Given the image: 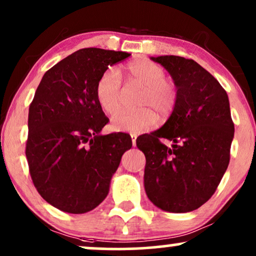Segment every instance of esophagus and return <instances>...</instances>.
<instances>
[{"label":"esophagus","instance_id":"obj_1","mask_svg":"<svg viewBox=\"0 0 256 256\" xmlns=\"http://www.w3.org/2000/svg\"><path fill=\"white\" fill-rule=\"evenodd\" d=\"M130 138H132V146H136V138H138V135L136 134H130Z\"/></svg>","mask_w":256,"mask_h":256}]
</instances>
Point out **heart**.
Returning <instances> with one entry per match:
<instances>
[{"label": "heart", "instance_id": "b5f03b06", "mask_svg": "<svg viewBox=\"0 0 256 256\" xmlns=\"http://www.w3.org/2000/svg\"><path fill=\"white\" fill-rule=\"evenodd\" d=\"M126 75L129 84L142 88L138 110H124L112 118V128L118 132H142L154 127L158 112L167 116L178 102V89L170 80L164 78L161 66L147 58L135 60L126 66ZM98 104L108 114H115L121 107L122 81L118 72L109 68L102 72L95 88Z\"/></svg>", "mask_w": 256, "mask_h": 256}]
</instances>
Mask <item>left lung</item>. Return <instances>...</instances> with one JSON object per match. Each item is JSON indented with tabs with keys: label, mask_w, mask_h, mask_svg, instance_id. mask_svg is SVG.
<instances>
[{
	"label": "left lung",
	"mask_w": 256,
	"mask_h": 256,
	"mask_svg": "<svg viewBox=\"0 0 256 256\" xmlns=\"http://www.w3.org/2000/svg\"><path fill=\"white\" fill-rule=\"evenodd\" d=\"M150 58L170 74L178 102L160 129L136 140L146 156L144 189L162 210L187 213L212 198L227 170L234 138L230 100L218 80L193 60ZM160 138L172 140V147Z\"/></svg>",
	"instance_id": "left-lung-1"
}]
</instances>
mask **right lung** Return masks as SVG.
Here are the masks:
<instances>
[{"instance_id": "right-lung-1", "label": "right lung", "mask_w": 256, "mask_h": 256, "mask_svg": "<svg viewBox=\"0 0 256 256\" xmlns=\"http://www.w3.org/2000/svg\"><path fill=\"white\" fill-rule=\"evenodd\" d=\"M128 56L80 49L46 72L36 89L26 156L35 188L60 210L84 214L98 207L122 155L132 148L126 132L100 134L109 120L95 94L102 72Z\"/></svg>"}]
</instances>
